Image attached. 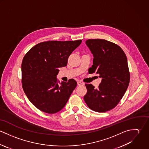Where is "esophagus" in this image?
Listing matches in <instances>:
<instances>
[{
    "label": "esophagus",
    "instance_id": "1",
    "mask_svg": "<svg viewBox=\"0 0 149 149\" xmlns=\"http://www.w3.org/2000/svg\"><path fill=\"white\" fill-rule=\"evenodd\" d=\"M77 85L80 86V85H83V83H82L81 81H78V82H77Z\"/></svg>",
    "mask_w": 149,
    "mask_h": 149
}]
</instances>
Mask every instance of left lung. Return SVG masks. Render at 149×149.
I'll use <instances>...</instances> for the list:
<instances>
[{
	"label": "left lung",
	"mask_w": 149,
	"mask_h": 149,
	"mask_svg": "<svg viewBox=\"0 0 149 149\" xmlns=\"http://www.w3.org/2000/svg\"><path fill=\"white\" fill-rule=\"evenodd\" d=\"M85 43L93 56L89 72L98 74L102 82L97 89L85 84L87 93L84 99L92 110L106 112L119 103L129 85L127 57L120 47L105 40H88Z\"/></svg>",
	"instance_id": "obj_1"
}]
</instances>
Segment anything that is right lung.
<instances>
[{
  "label": "right lung",
  "mask_w": 149,
  "mask_h": 149,
  "mask_svg": "<svg viewBox=\"0 0 149 149\" xmlns=\"http://www.w3.org/2000/svg\"><path fill=\"white\" fill-rule=\"evenodd\" d=\"M81 42H41L24 56L22 63V87L30 102L41 111L54 113L61 111L76 87L74 79L60 83L57 75L58 69L66 66L69 56Z\"/></svg>",
  "instance_id": "obj_1"
}]
</instances>
